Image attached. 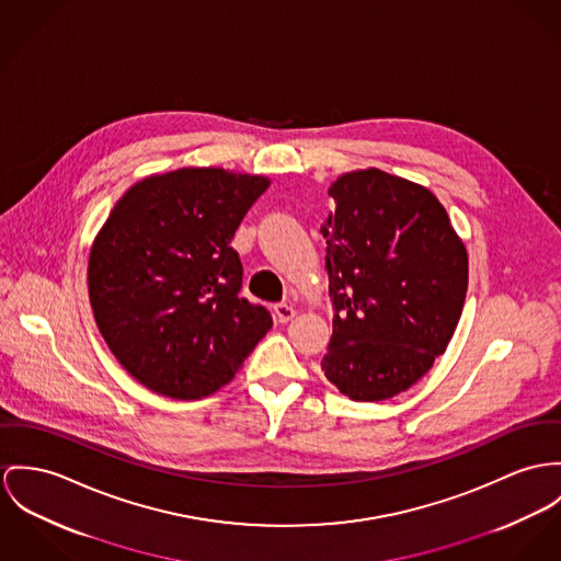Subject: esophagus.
<instances>
[{"label":"esophagus","instance_id":"1","mask_svg":"<svg viewBox=\"0 0 561 561\" xmlns=\"http://www.w3.org/2000/svg\"><path fill=\"white\" fill-rule=\"evenodd\" d=\"M273 316H275L277 322L286 324V322H290V320L297 316V311H295V307L288 305V302H277V305H273Z\"/></svg>","mask_w":561,"mask_h":561}]
</instances>
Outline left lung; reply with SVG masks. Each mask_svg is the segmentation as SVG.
<instances>
[{"instance_id": "left-lung-1", "label": "left lung", "mask_w": 561, "mask_h": 561, "mask_svg": "<svg viewBox=\"0 0 561 561\" xmlns=\"http://www.w3.org/2000/svg\"><path fill=\"white\" fill-rule=\"evenodd\" d=\"M327 239L331 385L382 401L419 382L444 354L468 293V250L432 190L380 169L331 185Z\"/></svg>"}]
</instances>
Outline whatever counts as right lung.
<instances>
[{
    "label": "right lung",
    "instance_id": "1",
    "mask_svg": "<svg viewBox=\"0 0 561 561\" xmlns=\"http://www.w3.org/2000/svg\"><path fill=\"white\" fill-rule=\"evenodd\" d=\"M271 185L262 174L187 167L149 174L117 201L87 264L104 342L142 387L203 399L226 387L273 327L239 297L230 241Z\"/></svg>",
    "mask_w": 561,
    "mask_h": 561
}]
</instances>
